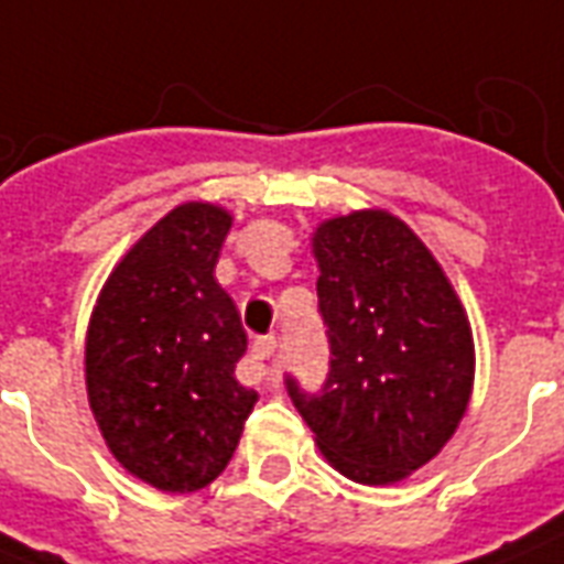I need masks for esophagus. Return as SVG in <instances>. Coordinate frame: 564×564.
<instances>
[{"instance_id":"obj_1","label":"esophagus","mask_w":564,"mask_h":564,"mask_svg":"<svg viewBox=\"0 0 564 564\" xmlns=\"http://www.w3.org/2000/svg\"><path fill=\"white\" fill-rule=\"evenodd\" d=\"M274 354H278V339L274 336H263V339H257L254 345V360L260 362V377L263 380H272L278 377V366H274Z\"/></svg>"}]
</instances>
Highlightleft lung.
Segmentation results:
<instances>
[{"label":"left lung","mask_w":564,"mask_h":564,"mask_svg":"<svg viewBox=\"0 0 564 564\" xmlns=\"http://www.w3.org/2000/svg\"><path fill=\"white\" fill-rule=\"evenodd\" d=\"M313 251L330 369L318 392L286 375V392L336 471L389 486L454 436L471 398V327L442 265L389 213L318 225Z\"/></svg>","instance_id":"8db88e82"}]
</instances>
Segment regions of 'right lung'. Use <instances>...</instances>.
I'll use <instances>...</instances> for the list:
<instances>
[{
  "label": "right lung",
  "mask_w": 564,
  "mask_h": 564,
  "mask_svg": "<svg viewBox=\"0 0 564 564\" xmlns=\"http://www.w3.org/2000/svg\"><path fill=\"white\" fill-rule=\"evenodd\" d=\"M230 216L166 213L105 283L87 330V394L110 454L161 491L204 489L237 451L257 392L237 380L248 339L213 278Z\"/></svg>",
  "instance_id": "add662e5"
}]
</instances>
